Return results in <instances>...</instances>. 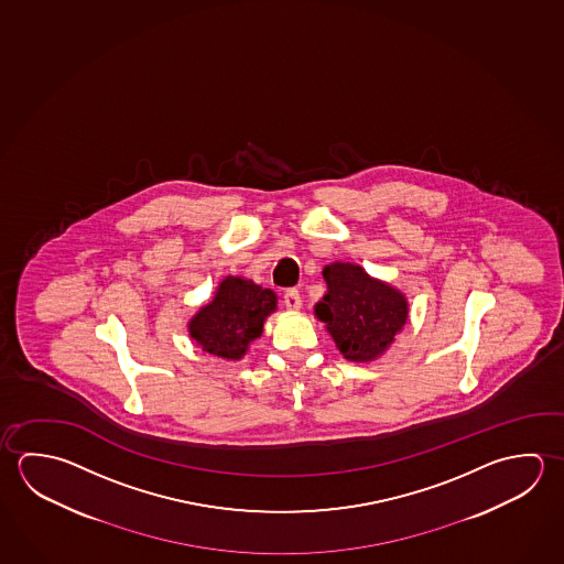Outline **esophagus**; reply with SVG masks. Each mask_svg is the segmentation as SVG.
I'll list each match as a JSON object with an SVG mask.
<instances>
[{"instance_id":"34e87169","label":"esophagus","mask_w":564,"mask_h":564,"mask_svg":"<svg viewBox=\"0 0 564 564\" xmlns=\"http://www.w3.org/2000/svg\"><path fill=\"white\" fill-rule=\"evenodd\" d=\"M285 306L289 311H299L301 308V295H299V291L296 289H286L285 291Z\"/></svg>"}]
</instances>
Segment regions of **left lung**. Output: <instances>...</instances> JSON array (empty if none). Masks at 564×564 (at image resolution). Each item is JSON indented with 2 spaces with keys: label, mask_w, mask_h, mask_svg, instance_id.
Segmentation results:
<instances>
[{
  "label": "left lung",
  "mask_w": 564,
  "mask_h": 564,
  "mask_svg": "<svg viewBox=\"0 0 564 564\" xmlns=\"http://www.w3.org/2000/svg\"><path fill=\"white\" fill-rule=\"evenodd\" d=\"M328 293L315 313L348 360H372L392 345L408 318L404 295L352 263L326 265Z\"/></svg>",
  "instance_id": "1"
}]
</instances>
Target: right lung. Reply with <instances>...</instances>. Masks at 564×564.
<instances>
[{
  "label": "right lung",
  "mask_w": 564,
  "mask_h": 564,
  "mask_svg": "<svg viewBox=\"0 0 564 564\" xmlns=\"http://www.w3.org/2000/svg\"><path fill=\"white\" fill-rule=\"evenodd\" d=\"M278 308L271 289L241 278H226L209 305L189 321V336L209 355L238 360L263 333V321Z\"/></svg>",
  "instance_id": "1"
}]
</instances>
